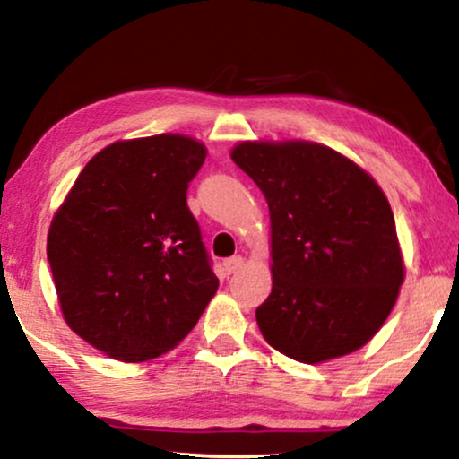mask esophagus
I'll use <instances>...</instances> for the list:
<instances>
[{
  "label": "esophagus",
  "mask_w": 459,
  "mask_h": 459,
  "mask_svg": "<svg viewBox=\"0 0 459 459\" xmlns=\"http://www.w3.org/2000/svg\"><path fill=\"white\" fill-rule=\"evenodd\" d=\"M239 268H243V258H241V255H233V258L224 260V271L229 273V274L237 273V271H239Z\"/></svg>",
  "instance_id": "esophagus-1"
}]
</instances>
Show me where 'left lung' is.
I'll return each instance as SVG.
<instances>
[{"label": "left lung", "mask_w": 459, "mask_h": 459, "mask_svg": "<svg viewBox=\"0 0 459 459\" xmlns=\"http://www.w3.org/2000/svg\"><path fill=\"white\" fill-rule=\"evenodd\" d=\"M230 157L271 213L273 291L255 310L264 340L308 365L359 351L388 319L405 279L380 185L308 140H246Z\"/></svg>", "instance_id": "obj_1"}]
</instances>
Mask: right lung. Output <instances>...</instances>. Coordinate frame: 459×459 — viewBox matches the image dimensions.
<instances>
[{
    "label": "right lung",
    "instance_id": "right-lung-1",
    "mask_svg": "<svg viewBox=\"0 0 459 459\" xmlns=\"http://www.w3.org/2000/svg\"><path fill=\"white\" fill-rule=\"evenodd\" d=\"M205 155L182 134L117 140L90 159L54 213L48 260L66 325L115 361L172 351L216 296L186 205Z\"/></svg>",
    "mask_w": 459,
    "mask_h": 459
}]
</instances>
